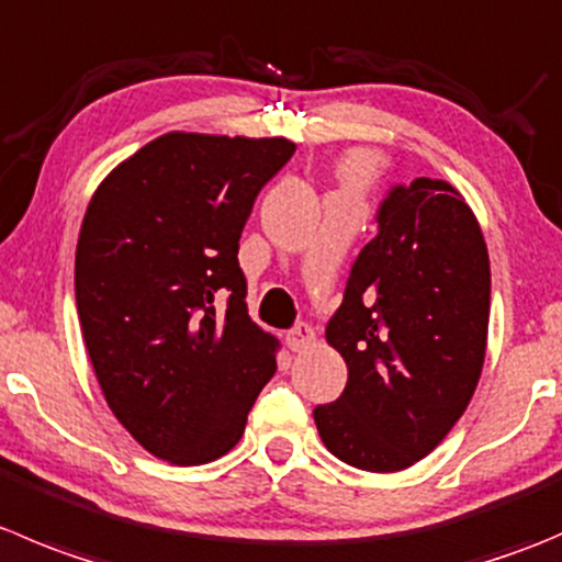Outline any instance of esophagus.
<instances>
[{
  "instance_id": "esophagus-1",
  "label": "esophagus",
  "mask_w": 562,
  "mask_h": 562,
  "mask_svg": "<svg viewBox=\"0 0 562 562\" xmlns=\"http://www.w3.org/2000/svg\"><path fill=\"white\" fill-rule=\"evenodd\" d=\"M313 340H315V329L307 324V321H299V324L293 326V329H288L285 335V342L291 351H302V348L313 346Z\"/></svg>"
}]
</instances>
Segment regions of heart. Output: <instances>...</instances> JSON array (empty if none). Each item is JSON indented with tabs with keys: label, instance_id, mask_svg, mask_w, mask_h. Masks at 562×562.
I'll return each instance as SVG.
<instances>
[{
	"label": "heart",
	"instance_id": "obj_1",
	"mask_svg": "<svg viewBox=\"0 0 562 562\" xmlns=\"http://www.w3.org/2000/svg\"><path fill=\"white\" fill-rule=\"evenodd\" d=\"M342 176L351 183L364 181V178L370 176V161L364 159V156H353V159H348L346 167H342Z\"/></svg>",
	"mask_w": 562,
	"mask_h": 562
}]
</instances>
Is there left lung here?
I'll use <instances>...</instances> for the list:
<instances>
[{"mask_svg":"<svg viewBox=\"0 0 562 562\" xmlns=\"http://www.w3.org/2000/svg\"><path fill=\"white\" fill-rule=\"evenodd\" d=\"M375 225L326 324L346 390L313 417L331 456L397 472L448 437L475 392L492 271L481 225L448 181L395 183Z\"/></svg>","mask_w":562,"mask_h":562,"instance_id":"obj_1","label":"left lung"}]
</instances>
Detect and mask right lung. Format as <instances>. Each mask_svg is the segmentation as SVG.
Here are the masks:
<instances>
[{"mask_svg": "<svg viewBox=\"0 0 562 562\" xmlns=\"http://www.w3.org/2000/svg\"><path fill=\"white\" fill-rule=\"evenodd\" d=\"M293 150L282 136L172 131L109 172L87 205L76 244L87 353L125 431L172 464L236 448L277 370V340L244 304L238 238Z\"/></svg>", "mask_w": 562, "mask_h": 562, "instance_id": "add662e5", "label": "right lung"}]
</instances>
